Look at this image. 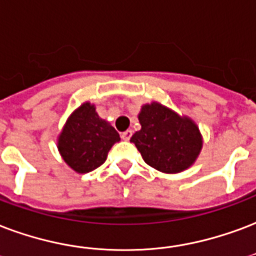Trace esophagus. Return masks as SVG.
Here are the masks:
<instances>
[{
  "mask_svg": "<svg viewBox=\"0 0 256 256\" xmlns=\"http://www.w3.org/2000/svg\"><path fill=\"white\" fill-rule=\"evenodd\" d=\"M130 136H132V130H126V132H122V134H121V139L126 140V142H128V140L130 139Z\"/></svg>",
  "mask_w": 256,
  "mask_h": 256,
  "instance_id": "34e87169",
  "label": "esophagus"
}]
</instances>
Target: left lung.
I'll return each instance as SVG.
<instances>
[{"instance_id":"8db88e82","label":"left lung","mask_w":256,"mask_h":256,"mask_svg":"<svg viewBox=\"0 0 256 256\" xmlns=\"http://www.w3.org/2000/svg\"><path fill=\"white\" fill-rule=\"evenodd\" d=\"M142 130L130 142L148 166L166 174L189 168L202 148L198 126L189 117H180L159 102L146 104L139 113Z\"/></svg>"}]
</instances>
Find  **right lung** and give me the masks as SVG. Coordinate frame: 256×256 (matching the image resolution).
<instances>
[{"label":"right lung","mask_w":256,"mask_h":256,"mask_svg":"<svg viewBox=\"0 0 256 256\" xmlns=\"http://www.w3.org/2000/svg\"><path fill=\"white\" fill-rule=\"evenodd\" d=\"M117 142H120L118 132L97 114L94 105L84 102L67 118L58 148L74 172L84 174L101 166Z\"/></svg>","instance_id":"1"}]
</instances>
